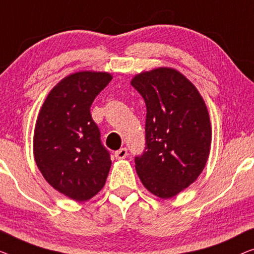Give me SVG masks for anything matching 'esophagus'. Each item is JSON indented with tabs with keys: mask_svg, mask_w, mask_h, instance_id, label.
<instances>
[{
	"mask_svg": "<svg viewBox=\"0 0 254 254\" xmlns=\"http://www.w3.org/2000/svg\"><path fill=\"white\" fill-rule=\"evenodd\" d=\"M127 156V148H121L117 151H115V157L117 160H123Z\"/></svg>",
	"mask_w": 254,
	"mask_h": 254,
	"instance_id": "1",
	"label": "esophagus"
}]
</instances>
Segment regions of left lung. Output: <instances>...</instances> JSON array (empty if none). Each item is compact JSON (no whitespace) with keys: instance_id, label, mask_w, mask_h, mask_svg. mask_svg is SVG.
<instances>
[{"instance_id":"8db88e82","label":"left lung","mask_w":254,"mask_h":254,"mask_svg":"<svg viewBox=\"0 0 254 254\" xmlns=\"http://www.w3.org/2000/svg\"><path fill=\"white\" fill-rule=\"evenodd\" d=\"M131 84L146 103V148L135 170L151 194L168 199L190 186L205 168L212 130L205 101L175 68L142 71Z\"/></svg>"}]
</instances>
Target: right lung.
<instances>
[{"label":"right lung","instance_id":"1","mask_svg":"<svg viewBox=\"0 0 254 254\" xmlns=\"http://www.w3.org/2000/svg\"><path fill=\"white\" fill-rule=\"evenodd\" d=\"M113 76L107 71H76L54 86L34 130V158L47 183L77 202L105 186L112 161L101 145L90 107Z\"/></svg>","mask_w":254,"mask_h":254}]
</instances>
